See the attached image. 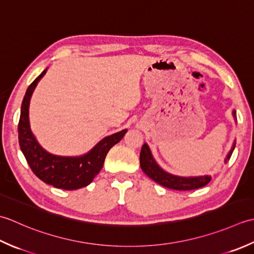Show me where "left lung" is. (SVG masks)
<instances>
[{
  "mask_svg": "<svg viewBox=\"0 0 254 254\" xmlns=\"http://www.w3.org/2000/svg\"><path fill=\"white\" fill-rule=\"evenodd\" d=\"M234 116L236 117V112H234ZM235 149V144L230 152L227 156V160H229L232 151ZM140 167L142 171L146 173L150 179H152L154 182L164 186V188L178 190H190L198 188H203L206 184L209 183L210 177H198V178H181L177 175L169 174L163 171L154 161L150 149L146 143L143 144L140 151Z\"/></svg>",
  "mask_w": 254,
  "mask_h": 254,
  "instance_id": "obj_1",
  "label": "left lung"
}]
</instances>
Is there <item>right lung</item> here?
Instances as JSON below:
<instances>
[{
	"label": "right lung",
	"instance_id": "1",
	"mask_svg": "<svg viewBox=\"0 0 254 254\" xmlns=\"http://www.w3.org/2000/svg\"><path fill=\"white\" fill-rule=\"evenodd\" d=\"M46 73L44 70L28 86L20 108L18 142L29 168L45 183L62 190H77L89 185L100 173L110 149L122 140L126 129L103 139L85 156L65 158L50 154L41 148L33 136L28 122V106L35 86Z\"/></svg>",
	"mask_w": 254,
	"mask_h": 254
}]
</instances>
